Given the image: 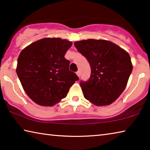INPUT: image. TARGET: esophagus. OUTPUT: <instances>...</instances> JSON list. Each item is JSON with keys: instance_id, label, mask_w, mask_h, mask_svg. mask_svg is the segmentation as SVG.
I'll list each match as a JSON object with an SVG mask.
<instances>
[{"instance_id": "1", "label": "esophagus", "mask_w": 150, "mask_h": 150, "mask_svg": "<svg viewBox=\"0 0 150 150\" xmlns=\"http://www.w3.org/2000/svg\"><path fill=\"white\" fill-rule=\"evenodd\" d=\"M76 74L77 75V76L79 77H80V72L79 71H77V73H76Z\"/></svg>"}]
</instances>
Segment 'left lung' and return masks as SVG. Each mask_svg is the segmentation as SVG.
<instances>
[{"label": "left lung", "instance_id": "1", "mask_svg": "<svg viewBox=\"0 0 150 150\" xmlns=\"http://www.w3.org/2000/svg\"><path fill=\"white\" fill-rule=\"evenodd\" d=\"M74 45L91 69L89 79L80 83L84 97L96 106L115 102L125 89L132 71L130 55L107 40L89 39Z\"/></svg>", "mask_w": 150, "mask_h": 150}]
</instances>
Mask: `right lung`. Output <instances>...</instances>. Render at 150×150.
Listing matches in <instances>:
<instances>
[{
	"label": "right lung",
	"mask_w": 150,
	"mask_h": 150,
	"mask_svg": "<svg viewBox=\"0 0 150 150\" xmlns=\"http://www.w3.org/2000/svg\"><path fill=\"white\" fill-rule=\"evenodd\" d=\"M72 42L45 38L20 52L16 73L28 96L38 105L52 106L67 96L77 75L69 69L65 58Z\"/></svg>",
	"instance_id": "add662e5"
}]
</instances>
